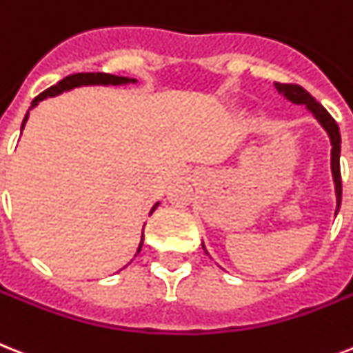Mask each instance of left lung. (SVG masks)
<instances>
[{"label":"left lung","instance_id":"1","mask_svg":"<svg viewBox=\"0 0 353 353\" xmlns=\"http://www.w3.org/2000/svg\"><path fill=\"white\" fill-rule=\"evenodd\" d=\"M276 88L279 90L283 96L288 99V101L296 103V105H306V108L316 116L317 121L323 125L326 132H328V136H330V143H332V174H334V183H335V196H337V210H339L341 206V194H343V185H341V165H339V154H341V134H339V127H337V123H335L334 117L328 114L321 103L316 101V97L310 96V94L306 92L305 88L299 87V85H294V83H277L276 81ZM335 210V214H337ZM205 248V245H203ZM206 252V250H205ZM208 254V252H206Z\"/></svg>","mask_w":353,"mask_h":353}]
</instances>
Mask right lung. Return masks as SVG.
<instances>
[{
  "label": "right lung",
  "mask_w": 353,
  "mask_h": 353,
  "mask_svg": "<svg viewBox=\"0 0 353 353\" xmlns=\"http://www.w3.org/2000/svg\"><path fill=\"white\" fill-rule=\"evenodd\" d=\"M125 83H136V79H128V77H121V76H112V74H105V72L72 74V76L63 77L61 81L57 83V85H54V87L47 88V90H43V92L39 94V96L34 97L32 107H36L37 103L43 101V99H47V97L57 96V94L65 92V90H70V88H74V87H81V85H125ZM32 107H30V108H32ZM30 108H28V110H30ZM27 119H28V112H27V116H25V119H23L21 130H23V127H25V123H27ZM157 205H159V203H156V205L152 206L150 214L154 210H156ZM143 237H145V236H141V243H139L137 254H139V250H141Z\"/></svg>",
  "instance_id": "1"
}]
</instances>
